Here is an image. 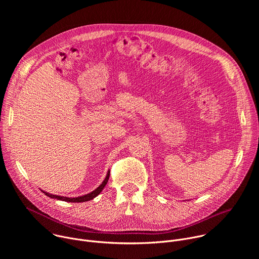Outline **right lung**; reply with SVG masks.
I'll use <instances>...</instances> for the list:
<instances>
[{
    "label": "right lung",
    "instance_id": "1",
    "mask_svg": "<svg viewBox=\"0 0 259 259\" xmlns=\"http://www.w3.org/2000/svg\"><path fill=\"white\" fill-rule=\"evenodd\" d=\"M108 177H109V172H107V175L105 177V179L103 180V182L100 184V186L95 190L93 191L92 193L88 194V195H85V196H82V197H78V198H66V197H60V196H55V195H50L46 192H43L46 196L50 197V198H53V199H57V200H61V201H64V202H71V203H81V202H87V201H90L92 199H94L95 197H97L101 191L104 189L106 182L108 181Z\"/></svg>",
    "mask_w": 259,
    "mask_h": 259
}]
</instances>
